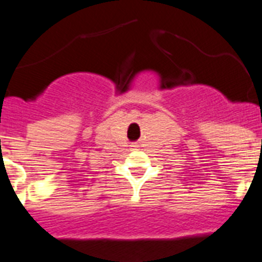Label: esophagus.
<instances>
[{
	"label": "esophagus",
	"mask_w": 262,
	"mask_h": 262,
	"mask_svg": "<svg viewBox=\"0 0 262 262\" xmlns=\"http://www.w3.org/2000/svg\"><path fill=\"white\" fill-rule=\"evenodd\" d=\"M133 147H136V145H133Z\"/></svg>",
	"instance_id": "esophagus-1"
}]
</instances>
